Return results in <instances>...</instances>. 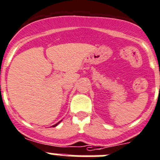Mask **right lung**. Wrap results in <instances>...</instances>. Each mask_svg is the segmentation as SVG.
Wrapping results in <instances>:
<instances>
[{"label": "right lung", "mask_w": 160, "mask_h": 160, "mask_svg": "<svg viewBox=\"0 0 160 160\" xmlns=\"http://www.w3.org/2000/svg\"><path fill=\"white\" fill-rule=\"evenodd\" d=\"M60 121H61V120H60ZM60 122H58V123H56V124H54V125H53V126H52V127H56V126H57V125H58V124H59V123H60Z\"/></svg>", "instance_id": "add662e5"}]
</instances>
